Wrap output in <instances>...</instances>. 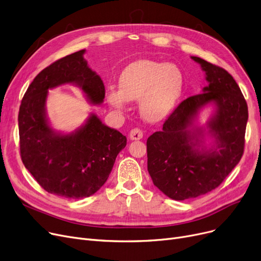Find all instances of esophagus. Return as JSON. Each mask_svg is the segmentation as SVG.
<instances>
[{"label":"esophagus","instance_id":"esophagus-1","mask_svg":"<svg viewBox=\"0 0 261 261\" xmlns=\"http://www.w3.org/2000/svg\"><path fill=\"white\" fill-rule=\"evenodd\" d=\"M129 137L132 141H139V140L143 139V131L139 128H134L130 131Z\"/></svg>","mask_w":261,"mask_h":261}]
</instances>
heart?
Returning a JSON list of instances; mask_svg holds the SVG:
<instances>
[{
    "label": "heart",
    "instance_id": "heart-1",
    "mask_svg": "<svg viewBox=\"0 0 261 261\" xmlns=\"http://www.w3.org/2000/svg\"><path fill=\"white\" fill-rule=\"evenodd\" d=\"M118 82L119 88L108 89L110 106L123 112L129 101H139L141 116L147 121L158 122L179 102L186 86V75L176 64L140 60L124 68Z\"/></svg>",
    "mask_w": 261,
    "mask_h": 261
}]
</instances>
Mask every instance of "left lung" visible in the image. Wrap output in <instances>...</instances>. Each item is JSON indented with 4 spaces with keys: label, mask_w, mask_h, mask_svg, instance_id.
I'll return each mask as SVG.
<instances>
[{
    "label": "left lung",
    "mask_w": 261,
    "mask_h": 261,
    "mask_svg": "<svg viewBox=\"0 0 261 261\" xmlns=\"http://www.w3.org/2000/svg\"><path fill=\"white\" fill-rule=\"evenodd\" d=\"M191 59L205 71L207 86L201 94L184 100L163 129L147 140V168L152 182L175 200L207 194L223 182L241 160L248 118L246 101L233 77L197 56ZM207 105L213 113L200 126L198 115Z\"/></svg>",
    "instance_id": "8db88e82"
}]
</instances>
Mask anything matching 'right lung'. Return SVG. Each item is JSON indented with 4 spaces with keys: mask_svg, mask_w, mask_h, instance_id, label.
Here are the masks:
<instances>
[{
    "mask_svg": "<svg viewBox=\"0 0 261 261\" xmlns=\"http://www.w3.org/2000/svg\"><path fill=\"white\" fill-rule=\"evenodd\" d=\"M77 51L44 68L29 86L19 110L20 153L25 168L47 192L66 198L95 194L111 174L127 139L90 113L70 133L54 130L47 117L49 89L70 84L80 87L90 105L103 102L101 77Z\"/></svg>",
    "mask_w": 261,
    "mask_h": 261,
    "instance_id": "add662e5",
    "label": "right lung"
}]
</instances>
